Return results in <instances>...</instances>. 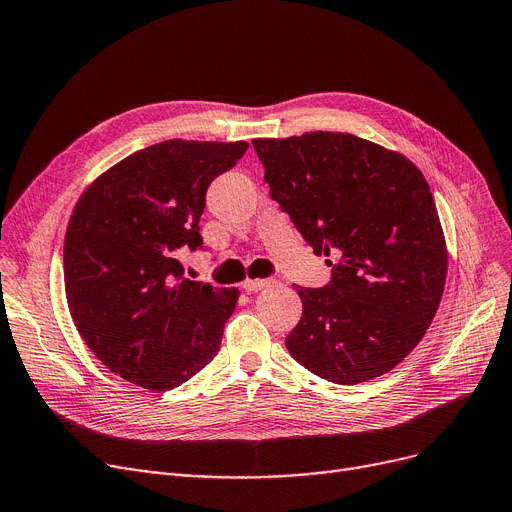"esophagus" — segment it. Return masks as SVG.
I'll use <instances>...</instances> for the list:
<instances>
[{
  "label": "esophagus",
  "mask_w": 512,
  "mask_h": 512,
  "mask_svg": "<svg viewBox=\"0 0 512 512\" xmlns=\"http://www.w3.org/2000/svg\"><path fill=\"white\" fill-rule=\"evenodd\" d=\"M274 284H276V280H249L247 278L242 282V288L249 293H257V291H263V288H270Z\"/></svg>",
  "instance_id": "obj_1"
}]
</instances>
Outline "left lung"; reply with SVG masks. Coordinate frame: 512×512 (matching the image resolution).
<instances>
[{
    "mask_svg": "<svg viewBox=\"0 0 512 512\" xmlns=\"http://www.w3.org/2000/svg\"><path fill=\"white\" fill-rule=\"evenodd\" d=\"M253 148L282 211L316 255L324 288L303 301L286 349L309 372L358 385L393 370L425 337L448 274L446 238L420 169L351 133L259 138Z\"/></svg>",
    "mask_w": 512,
    "mask_h": 512,
    "instance_id": "left-lung-1",
    "label": "left lung"
}]
</instances>
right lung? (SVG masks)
Returning <instances> with one entry per match:
<instances>
[{
  "label": "right lung",
  "mask_w": 512,
  "mask_h": 512,
  "mask_svg": "<svg viewBox=\"0 0 512 512\" xmlns=\"http://www.w3.org/2000/svg\"><path fill=\"white\" fill-rule=\"evenodd\" d=\"M247 148L154 144L104 171L77 201L64 236L66 301L87 347L121 379L169 391L219 351L238 288L188 280L175 257L203 249L207 188Z\"/></svg>",
  "instance_id": "add662e5"
}]
</instances>
